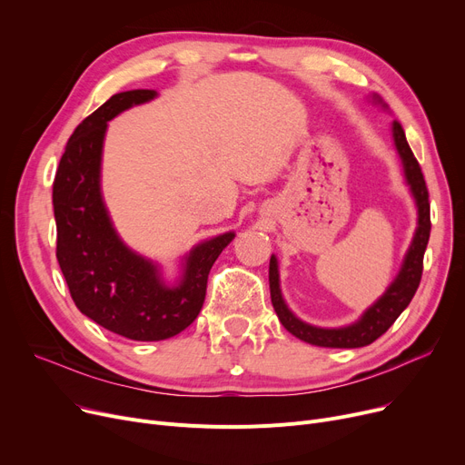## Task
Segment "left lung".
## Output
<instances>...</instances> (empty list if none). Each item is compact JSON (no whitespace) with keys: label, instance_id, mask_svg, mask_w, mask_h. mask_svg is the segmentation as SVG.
Returning <instances> with one entry per match:
<instances>
[{"label":"left lung","instance_id":"obj_1","mask_svg":"<svg viewBox=\"0 0 465 465\" xmlns=\"http://www.w3.org/2000/svg\"><path fill=\"white\" fill-rule=\"evenodd\" d=\"M368 100L375 105H379L382 111H388V105L382 102L379 94H371ZM392 139L396 153L401 162L403 179L409 186V192L414 200V207H417V228H414L411 245L403 256V262L396 277L392 279L368 309H365L358 319L347 326L339 328H321L312 326L305 321H302L298 314H294L282 296L281 290V277H279V260L275 254H272L270 260V290H272V303L279 316L281 324L298 339L305 341L314 347H326V349H358L373 343L379 339L390 326L396 322L398 316L405 311V307L411 303L414 292H417L422 277V260L426 252V245L430 239V203H428V188L422 177L420 165L417 158L412 156L409 143L405 139L403 128L398 120L392 122Z\"/></svg>","mask_w":465,"mask_h":465}]
</instances>
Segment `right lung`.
Returning a JSON list of instances; mask_svg holds the SVG:
<instances>
[{
  "label": "right lung",
  "instance_id": "obj_1",
  "mask_svg": "<svg viewBox=\"0 0 465 465\" xmlns=\"http://www.w3.org/2000/svg\"><path fill=\"white\" fill-rule=\"evenodd\" d=\"M158 97L156 90H126L86 116L65 144L53 184L56 258L77 309L95 324L134 341H163L200 314L207 275L235 237L224 232L193 245L173 281L116 232L102 190V160L109 120Z\"/></svg>",
  "mask_w": 465,
  "mask_h": 465
}]
</instances>
